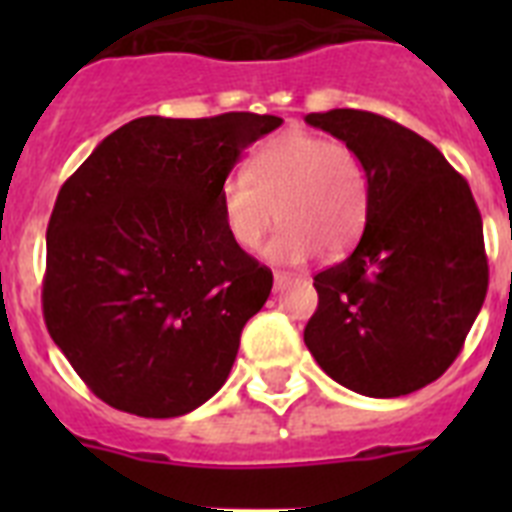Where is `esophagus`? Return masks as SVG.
I'll return each mask as SVG.
<instances>
[{
    "label": "esophagus",
    "instance_id": "1",
    "mask_svg": "<svg viewBox=\"0 0 512 512\" xmlns=\"http://www.w3.org/2000/svg\"><path fill=\"white\" fill-rule=\"evenodd\" d=\"M289 281H297V276H292V273H281V271L273 273V289H284Z\"/></svg>",
    "mask_w": 512,
    "mask_h": 512
}]
</instances>
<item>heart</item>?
<instances>
[{
  "instance_id": "1",
  "label": "heart",
  "mask_w": 512,
  "mask_h": 512,
  "mask_svg": "<svg viewBox=\"0 0 512 512\" xmlns=\"http://www.w3.org/2000/svg\"><path fill=\"white\" fill-rule=\"evenodd\" d=\"M220 217L231 241L257 249L273 225L281 231L265 247L279 265L316 255H340L364 228L369 188L364 164L345 143L313 132H284L252 154L247 175H228L220 185Z\"/></svg>"
}]
</instances>
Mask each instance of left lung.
I'll list each match as a JSON object with an SVG mask.
<instances>
[{
	"instance_id": "obj_1",
	"label": "left lung",
	"mask_w": 512,
	"mask_h": 512,
	"mask_svg": "<svg viewBox=\"0 0 512 512\" xmlns=\"http://www.w3.org/2000/svg\"><path fill=\"white\" fill-rule=\"evenodd\" d=\"M364 164L369 204L356 249L313 276L305 345L335 382L396 398L460 356L489 287L484 223L468 180L433 143L380 114H308Z\"/></svg>"
}]
</instances>
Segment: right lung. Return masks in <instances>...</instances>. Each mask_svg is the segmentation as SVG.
Listing matches in <instances>:
<instances>
[{"mask_svg": "<svg viewBox=\"0 0 512 512\" xmlns=\"http://www.w3.org/2000/svg\"><path fill=\"white\" fill-rule=\"evenodd\" d=\"M281 122L140 116L63 183L47 225L44 324L100 401L164 420L223 388L273 273L231 241L220 185Z\"/></svg>", "mask_w": 512, "mask_h": 512, "instance_id": "right-lung-1", "label": "right lung"}]
</instances>
